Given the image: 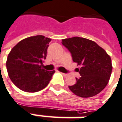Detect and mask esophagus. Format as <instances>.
<instances>
[{
  "mask_svg": "<svg viewBox=\"0 0 122 122\" xmlns=\"http://www.w3.org/2000/svg\"><path fill=\"white\" fill-rule=\"evenodd\" d=\"M61 74H62V75H63L64 76H67V73H61Z\"/></svg>",
  "mask_w": 122,
  "mask_h": 122,
  "instance_id": "34e87169",
  "label": "esophagus"
}]
</instances>
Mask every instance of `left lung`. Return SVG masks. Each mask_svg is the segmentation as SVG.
<instances>
[{
	"instance_id": "left-lung-1",
	"label": "left lung",
	"mask_w": 122,
	"mask_h": 122,
	"mask_svg": "<svg viewBox=\"0 0 122 122\" xmlns=\"http://www.w3.org/2000/svg\"><path fill=\"white\" fill-rule=\"evenodd\" d=\"M62 44L71 53L73 61L81 67L80 78L69 86L78 97L88 98L97 95L106 87L110 78L112 65L110 57L93 41L80 37L62 40Z\"/></svg>"
}]
</instances>
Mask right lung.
Listing matches in <instances>:
<instances>
[{"label":"right lung","mask_w":122,"mask_h":122,"mask_svg":"<svg viewBox=\"0 0 122 122\" xmlns=\"http://www.w3.org/2000/svg\"><path fill=\"white\" fill-rule=\"evenodd\" d=\"M51 39L43 36L25 38L14 47L8 55L6 69L15 86L27 92H36L46 88L55 71L43 69Z\"/></svg>","instance_id":"add662e5"}]
</instances>
